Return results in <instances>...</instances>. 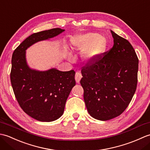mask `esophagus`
Masks as SVG:
<instances>
[{
	"label": "esophagus",
	"mask_w": 150,
	"mask_h": 150,
	"mask_svg": "<svg viewBox=\"0 0 150 150\" xmlns=\"http://www.w3.org/2000/svg\"><path fill=\"white\" fill-rule=\"evenodd\" d=\"M82 74L81 73L79 72V71H77L76 72V73H75V81H76V82H80V81H81V79H82Z\"/></svg>",
	"instance_id": "obj_1"
}]
</instances>
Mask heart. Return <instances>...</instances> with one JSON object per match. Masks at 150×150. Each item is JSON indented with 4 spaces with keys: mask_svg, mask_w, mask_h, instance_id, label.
I'll return each mask as SVG.
<instances>
[{
    "mask_svg": "<svg viewBox=\"0 0 150 150\" xmlns=\"http://www.w3.org/2000/svg\"><path fill=\"white\" fill-rule=\"evenodd\" d=\"M73 50L84 52V57L89 61H94L106 52L107 40L97 33L79 34L71 40Z\"/></svg>",
    "mask_w": 150,
    "mask_h": 150,
    "instance_id": "1",
    "label": "heart"
}]
</instances>
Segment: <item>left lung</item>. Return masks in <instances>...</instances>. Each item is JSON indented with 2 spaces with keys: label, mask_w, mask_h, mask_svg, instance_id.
<instances>
[{
  "label": "left lung",
  "mask_w": 150,
  "mask_h": 150,
  "mask_svg": "<svg viewBox=\"0 0 150 150\" xmlns=\"http://www.w3.org/2000/svg\"><path fill=\"white\" fill-rule=\"evenodd\" d=\"M113 46L81 70V84L89 114L108 120L128 106L137 85L139 59L128 40L111 30Z\"/></svg>",
  "instance_id": "obj_1"
}]
</instances>
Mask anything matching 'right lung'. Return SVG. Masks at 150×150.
<instances>
[{"mask_svg":"<svg viewBox=\"0 0 150 150\" xmlns=\"http://www.w3.org/2000/svg\"><path fill=\"white\" fill-rule=\"evenodd\" d=\"M64 31L53 28L31 35L12 55L10 80L15 97L25 113L41 122H52L62 115L67 98L75 85V72L56 68L44 71L31 69L26 62V50Z\"/></svg>","mask_w":150,"mask_h":150,"instance_id":"1","label":"right lung"}]
</instances>
